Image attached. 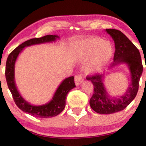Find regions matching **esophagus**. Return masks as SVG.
Here are the masks:
<instances>
[{
	"label": "esophagus",
	"mask_w": 146,
	"mask_h": 146,
	"mask_svg": "<svg viewBox=\"0 0 146 146\" xmlns=\"http://www.w3.org/2000/svg\"><path fill=\"white\" fill-rule=\"evenodd\" d=\"M84 80L81 74H78L75 77V84L76 86L80 85Z\"/></svg>",
	"instance_id": "esophagus-1"
}]
</instances>
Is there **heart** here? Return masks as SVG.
Masks as SVG:
<instances>
[{
    "label": "heart",
    "instance_id": "heart-1",
    "mask_svg": "<svg viewBox=\"0 0 146 146\" xmlns=\"http://www.w3.org/2000/svg\"><path fill=\"white\" fill-rule=\"evenodd\" d=\"M72 50L76 60L84 62L89 58L86 72L94 74L100 70L110 60L113 53L111 42L98 37H88L72 44Z\"/></svg>",
    "mask_w": 146,
    "mask_h": 146
}]
</instances>
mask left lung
<instances>
[{"label":"left lung","instance_id":"1","mask_svg":"<svg viewBox=\"0 0 146 146\" xmlns=\"http://www.w3.org/2000/svg\"><path fill=\"white\" fill-rule=\"evenodd\" d=\"M115 43L113 62L110 68L125 64L128 67L131 84L125 94L119 97H112L107 92L104 84V74H96L87 77L94 85V94L90 100L92 109L100 114H111L125 109L136 96L139 79L143 72L140 53L135 45L121 31L106 29Z\"/></svg>","mask_w":146,"mask_h":146}]
</instances>
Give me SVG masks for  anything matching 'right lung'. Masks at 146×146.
Listing matches in <instances>:
<instances>
[{"mask_svg": "<svg viewBox=\"0 0 146 146\" xmlns=\"http://www.w3.org/2000/svg\"><path fill=\"white\" fill-rule=\"evenodd\" d=\"M59 36L57 35H46L41 38L30 39L16 48L8 56L6 63L5 76L8 87L13 95L14 101L22 111L31 115L47 118L58 115L64 109L66 106V96L72 89L76 87L74 77L67 78L62 82L54 94L52 99L48 103L43 105L34 106L26 101L18 91L15 80V66L19 54L25 47L32 45L39 44L56 41Z\"/></svg>", "mask_w": 146, "mask_h": 146, "instance_id": "right-lung-1", "label": "right lung"}]
</instances>
